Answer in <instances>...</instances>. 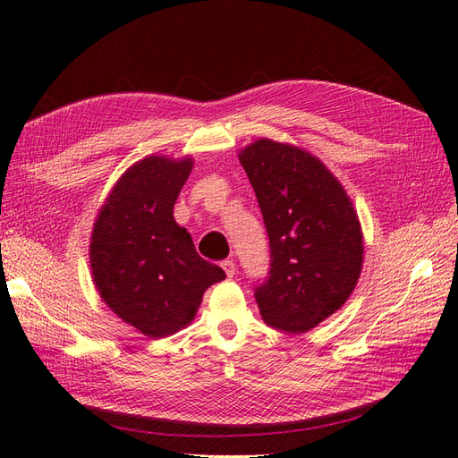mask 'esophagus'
Returning <instances> with one entry per match:
<instances>
[{"label":"esophagus","mask_w":458,"mask_h":458,"mask_svg":"<svg viewBox=\"0 0 458 458\" xmlns=\"http://www.w3.org/2000/svg\"><path fill=\"white\" fill-rule=\"evenodd\" d=\"M221 267H224V271H225L229 279H231V276H234V271H237V266H234L233 259H225L224 263H221Z\"/></svg>","instance_id":"esophagus-1"}]
</instances>
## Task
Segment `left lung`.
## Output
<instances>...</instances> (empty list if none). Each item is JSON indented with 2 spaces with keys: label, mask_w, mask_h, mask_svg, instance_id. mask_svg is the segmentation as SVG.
<instances>
[{
  "label": "left lung",
  "mask_w": 458,
  "mask_h": 458,
  "mask_svg": "<svg viewBox=\"0 0 458 458\" xmlns=\"http://www.w3.org/2000/svg\"><path fill=\"white\" fill-rule=\"evenodd\" d=\"M271 248L267 281L256 288L269 327L301 335L338 311L363 269V231L348 192L300 147L258 140L239 152Z\"/></svg>",
  "instance_id": "8db88e82"
}]
</instances>
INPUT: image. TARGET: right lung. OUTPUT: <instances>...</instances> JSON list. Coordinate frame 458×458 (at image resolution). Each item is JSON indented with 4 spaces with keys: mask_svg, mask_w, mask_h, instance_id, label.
Segmentation results:
<instances>
[{
    "mask_svg": "<svg viewBox=\"0 0 458 458\" xmlns=\"http://www.w3.org/2000/svg\"><path fill=\"white\" fill-rule=\"evenodd\" d=\"M192 170V158L152 155L120 175L91 233L89 263L99 296L123 323L148 338L185 328L204 290L225 279L202 259L174 204Z\"/></svg>",
    "mask_w": 458,
    "mask_h": 458,
    "instance_id": "obj_1",
    "label": "right lung"
}]
</instances>
